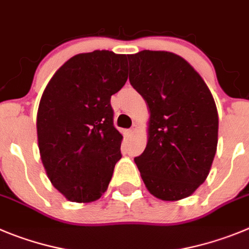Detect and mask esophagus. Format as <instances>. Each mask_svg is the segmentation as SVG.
Masks as SVG:
<instances>
[{
  "label": "esophagus",
  "mask_w": 249,
  "mask_h": 249,
  "mask_svg": "<svg viewBox=\"0 0 249 249\" xmlns=\"http://www.w3.org/2000/svg\"><path fill=\"white\" fill-rule=\"evenodd\" d=\"M136 129H137V126H136V124H133V126H132L131 128H129L128 131H127V133H128V134L134 133V132H136Z\"/></svg>",
  "instance_id": "1"
}]
</instances>
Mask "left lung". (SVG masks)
<instances>
[{
	"instance_id": "left-lung-1",
	"label": "left lung",
	"mask_w": 249,
	"mask_h": 249,
	"mask_svg": "<svg viewBox=\"0 0 249 249\" xmlns=\"http://www.w3.org/2000/svg\"><path fill=\"white\" fill-rule=\"evenodd\" d=\"M129 83L150 111L148 143L136 157L152 195L164 201L190 196L209 175L217 149L218 115L202 77L169 52L128 55Z\"/></svg>"
}]
</instances>
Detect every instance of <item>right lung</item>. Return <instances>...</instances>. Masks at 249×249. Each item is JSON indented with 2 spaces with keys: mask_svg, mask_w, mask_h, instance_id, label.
<instances>
[{
  "mask_svg": "<svg viewBox=\"0 0 249 249\" xmlns=\"http://www.w3.org/2000/svg\"><path fill=\"white\" fill-rule=\"evenodd\" d=\"M127 77L124 54L95 50L70 58L43 92L36 115L40 158L70 201H95L108 188L122 157L111 96Z\"/></svg>",
  "mask_w": 249,
  "mask_h": 249,
  "instance_id": "obj_1",
  "label": "right lung"
}]
</instances>
